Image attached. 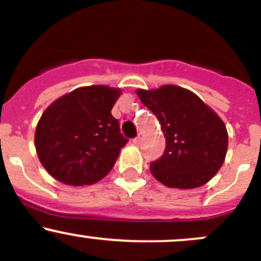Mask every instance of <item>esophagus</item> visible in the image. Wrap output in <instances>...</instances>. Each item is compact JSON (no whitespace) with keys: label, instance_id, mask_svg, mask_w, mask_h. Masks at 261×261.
Returning <instances> with one entry per match:
<instances>
[{"label":"esophagus","instance_id":"34e87169","mask_svg":"<svg viewBox=\"0 0 261 261\" xmlns=\"http://www.w3.org/2000/svg\"><path fill=\"white\" fill-rule=\"evenodd\" d=\"M142 139H143V134H141V133H139L138 136H137L136 138L133 139V143H134V144H137V146H138V144L141 143V142H142Z\"/></svg>","mask_w":261,"mask_h":261}]
</instances>
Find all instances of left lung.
Segmentation results:
<instances>
[{"label":"left lung","mask_w":261,"mask_h":261,"mask_svg":"<svg viewBox=\"0 0 261 261\" xmlns=\"http://www.w3.org/2000/svg\"><path fill=\"white\" fill-rule=\"evenodd\" d=\"M136 93L157 117L166 138L165 153L149 167L154 178L179 190L207 184L224 165L229 146L221 118L195 93L177 85Z\"/></svg>","instance_id":"1"}]
</instances>
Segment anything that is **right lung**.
<instances>
[{"mask_svg": "<svg viewBox=\"0 0 261 261\" xmlns=\"http://www.w3.org/2000/svg\"><path fill=\"white\" fill-rule=\"evenodd\" d=\"M119 88L89 85L56 99L35 130L37 157L49 174L69 186L100 181L111 172L127 139L112 108Z\"/></svg>", "mask_w": 261, "mask_h": 261, "instance_id": "obj_1", "label": "right lung"}]
</instances>
